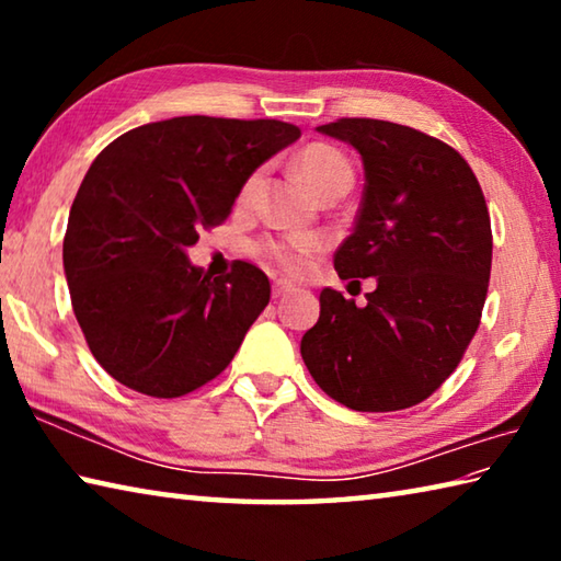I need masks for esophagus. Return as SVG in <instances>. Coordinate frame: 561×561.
Masks as SVG:
<instances>
[{
  "label": "esophagus",
  "mask_w": 561,
  "mask_h": 561,
  "mask_svg": "<svg viewBox=\"0 0 561 561\" xmlns=\"http://www.w3.org/2000/svg\"><path fill=\"white\" fill-rule=\"evenodd\" d=\"M291 291H297V287H294L291 282H274V284H272V297H274V299L287 297V294H291Z\"/></svg>",
  "instance_id": "esophagus-1"
}]
</instances>
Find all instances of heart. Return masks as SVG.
Returning <instances> with one entry per match:
<instances>
[{"label": "heart", "instance_id": "b5f03b06", "mask_svg": "<svg viewBox=\"0 0 561 561\" xmlns=\"http://www.w3.org/2000/svg\"><path fill=\"white\" fill-rule=\"evenodd\" d=\"M297 173L301 175L304 183H307L314 193H324L327 187L334 185H346L351 187L354 183V168H351V160L341 153L339 148L327 146V144H314L307 146L297 156ZM260 183V175H252L244 183L242 195L250 197L254 187ZM321 247L317 237L309 234H294L284 237V240H264L257 244L260 254H264L270 262L277 264L284 272H301L307 260Z\"/></svg>", "mask_w": 561, "mask_h": 561}]
</instances>
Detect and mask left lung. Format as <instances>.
<instances>
[{
  "label": "left lung",
  "mask_w": 561,
  "mask_h": 561,
  "mask_svg": "<svg viewBox=\"0 0 561 561\" xmlns=\"http://www.w3.org/2000/svg\"><path fill=\"white\" fill-rule=\"evenodd\" d=\"M317 130L364 160V197L334 267L341 279L376 277V289L366 307L321 291L301 358L346 408L401 411L440 388L480 327L492 264L485 195L458 150L401 123L341 118Z\"/></svg>",
  "instance_id": "left-lung-1"
}]
</instances>
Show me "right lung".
<instances>
[{"mask_svg": "<svg viewBox=\"0 0 561 561\" xmlns=\"http://www.w3.org/2000/svg\"><path fill=\"white\" fill-rule=\"evenodd\" d=\"M301 130L260 118L178 116L123 133L71 205L64 272L93 358L133 391L178 398L213 381L270 304L250 262L210 277L187 260L203 227Z\"/></svg>", "mask_w": 561, "mask_h": 561, "instance_id": "obj_1", "label": "right lung"}]
</instances>
